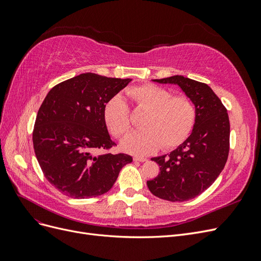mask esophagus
I'll return each mask as SVG.
<instances>
[{"label":"esophagus","mask_w":261,"mask_h":261,"mask_svg":"<svg viewBox=\"0 0 261 261\" xmlns=\"http://www.w3.org/2000/svg\"><path fill=\"white\" fill-rule=\"evenodd\" d=\"M134 161H138V162H145V161H147V159L146 158H144V156H134Z\"/></svg>","instance_id":"34e87169"}]
</instances>
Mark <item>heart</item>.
I'll use <instances>...</instances> for the list:
<instances>
[{
  "label": "heart",
  "instance_id": "obj_1",
  "mask_svg": "<svg viewBox=\"0 0 261 261\" xmlns=\"http://www.w3.org/2000/svg\"><path fill=\"white\" fill-rule=\"evenodd\" d=\"M128 97L144 117V130L134 133L123 141L126 151L144 155L158 149L171 150L178 147L191 135L197 120V107L194 100L184 94L173 93L153 84L129 88ZM105 122L116 138H123L133 128L128 105L120 97L110 99L103 109Z\"/></svg>",
  "mask_w": 261,
  "mask_h": 261
}]
</instances>
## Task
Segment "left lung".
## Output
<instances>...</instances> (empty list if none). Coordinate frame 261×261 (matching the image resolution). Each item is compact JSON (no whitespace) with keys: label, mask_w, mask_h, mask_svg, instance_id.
I'll use <instances>...</instances> for the list:
<instances>
[{"label":"left lung","mask_w":261,"mask_h":261,"mask_svg":"<svg viewBox=\"0 0 261 261\" xmlns=\"http://www.w3.org/2000/svg\"><path fill=\"white\" fill-rule=\"evenodd\" d=\"M154 82L178 85L197 107L192 135L170 154L152 158L160 173L147 181L149 191L159 198L186 201L202 194L222 172L230 151V120L207 84L179 75Z\"/></svg>","instance_id":"obj_1"}]
</instances>
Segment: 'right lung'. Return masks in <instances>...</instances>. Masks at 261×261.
<instances>
[{
  "label": "right lung",
  "mask_w": 261,
  "mask_h": 261,
  "mask_svg": "<svg viewBox=\"0 0 261 261\" xmlns=\"http://www.w3.org/2000/svg\"><path fill=\"white\" fill-rule=\"evenodd\" d=\"M130 80L86 73L54 86L39 109L33 143L45 178L61 193L77 199L108 193L121 169L133 158L110 153L103 117L107 102ZM102 152L94 155V151Z\"/></svg>",
  "instance_id": "1"
}]
</instances>
